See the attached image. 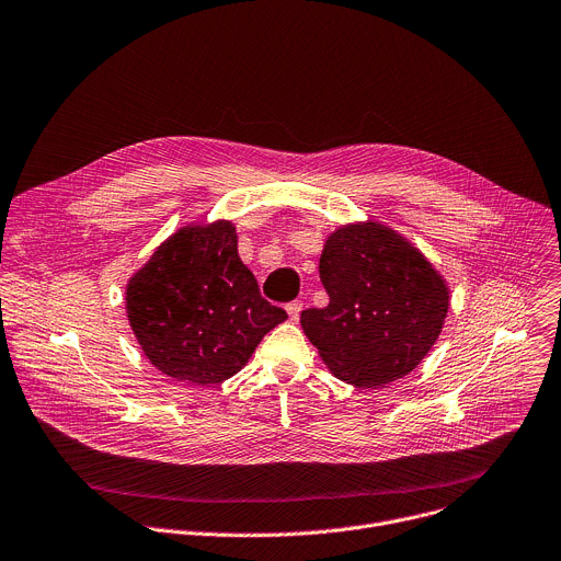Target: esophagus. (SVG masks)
Listing matches in <instances>:
<instances>
[{
    "label": "esophagus",
    "mask_w": 561,
    "mask_h": 561,
    "mask_svg": "<svg viewBox=\"0 0 561 561\" xmlns=\"http://www.w3.org/2000/svg\"><path fill=\"white\" fill-rule=\"evenodd\" d=\"M301 309H304V304L297 299V301H290L288 307H286V313H288V318H290V322H297L299 320V313H301Z\"/></svg>",
    "instance_id": "obj_1"
}]
</instances>
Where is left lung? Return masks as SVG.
<instances>
[{"mask_svg": "<svg viewBox=\"0 0 561 561\" xmlns=\"http://www.w3.org/2000/svg\"><path fill=\"white\" fill-rule=\"evenodd\" d=\"M324 309L301 311V329L333 376L385 387L412 374L449 309V288L425 254L378 221L340 226L324 241Z\"/></svg>", "mask_w": 561, "mask_h": 561, "instance_id": "8db88e82", "label": "left lung"}]
</instances>
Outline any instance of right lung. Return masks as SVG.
I'll return each instance as SVG.
<instances>
[{
    "mask_svg": "<svg viewBox=\"0 0 561 561\" xmlns=\"http://www.w3.org/2000/svg\"><path fill=\"white\" fill-rule=\"evenodd\" d=\"M129 327L147 360L170 378L217 385L250 360L288 316L260 293L230 221L185 226L127 284Z\"/></svg>",
    "mask_w": 561,
    "mask_h": 561,
    "instance_id": "1",
    "label": "right lung"
}]
</instances>
